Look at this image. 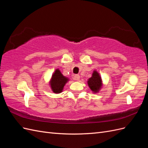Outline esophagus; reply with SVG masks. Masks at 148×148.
<instances>
[{
	"instance_id": "34e87169",
	"label": "esophagus",
	"mask_w": 148,
	"mask_h": 148,
	"mask_svg": "<svg viewBox=\"0 0 148 148\" xmlns=\"http://www.w3.org/2000/svg\"><path fill=\"white\" fill-rule=\"evenodd\" d=\"M79 78H80V77H79V75H75L74 79L75 80H77V81H78V80H79Z\"/></svg>"
}]
</instances>
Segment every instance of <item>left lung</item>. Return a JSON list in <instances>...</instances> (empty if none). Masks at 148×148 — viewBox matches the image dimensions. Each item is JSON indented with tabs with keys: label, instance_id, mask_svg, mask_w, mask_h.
I'll return each instance as SVG.
<instances>
[{
	"label": "left lung",
	"instance_id": "1",
	"mask_svg": "<svg viewBox=\"0 0 148 148\" xmlns=\"http://www.w3.org/2000/svg\"><path fill=\"white\" fill-rule=\"evenodd\" d=\"M88 84L91 91L94 92H99L102 86V80L99 74L96 71H94L92 77L88 79Z\"/></svg>",
	"mask_w": 148,
	"mask_h": 148
}]
</instances>
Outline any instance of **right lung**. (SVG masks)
Listing matches in <instances>:
<instances>
[{
  "label": "right lung",
  "mask_w": 148,
  "mask_h": 148,
  "mask_svg": "<svg viewBox=\"0 0 148 148\" xmlns=\"http://www.w3.org/2000/svg\"><path fill=\"white\" fill-rule=\"evenodd\" d=\"M69 81V78L64 77L59 69H57L52 76L50 82L51 87L52 91L59 94L63 91L65 84Z\"/></svg>",
  "instance_id": "right-lung-1"
}]
</instances>
